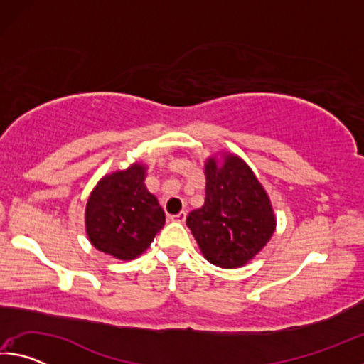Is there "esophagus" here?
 I'll list each match as a JSON object with an SVG mask.
<instances>
[{"label":"esophagus","instance_id":"34e87169","mask_svg":"<svg viewBox=\"0 0 364 364\" xmlns=\"http://www.w3.org/2000/svg\"><path fill=\"white\" fill-rule=\"evenodd\" d=\"M170 220H171V221H178V223H183V221L186 220V212L181 210L180 213H176V215H171Z\"/></svg>","mask_w":364,"mask_h":364}]
</instances>
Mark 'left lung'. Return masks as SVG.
Masks as SVG:
<instances>
[{
	"mask_svg": "<svg viewBox=\"0 0 364 364\" xmlns=\"http://www.w3.org/2000/svg\"><path fill=\"white\" fill-rule=\"evenodd\" d=\"M205 202L186 218L197 245L212 264L239 268L273 236L276 217L267 191L241 157L220 154L204 167Z\"/></svg>",
	"mask_w": 364,
	"mask_h": 364,
	"instance_id": "obj_1",
	"label": "left lung"
}]
</instances>
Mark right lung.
I'll return each mask as SVG.
<instances>
[{
  "label": "right lung",
  "mask_w": 364,
  "mask_h": 364,
  "mask_svg": "<svg viewBox=\"0 0 364 364\" xmlns=\"http://www.w3.org/2000/svg\"><path fill=\"white\" fill-rule=\"evenodd\" d=\"M144 180L146 165L136 162L101 178L86 202L90 242L117 260H133L143 254L165 225L162 207Z\"/></svg>",
  "instance_id": "obj_1"
}]
</instances>
